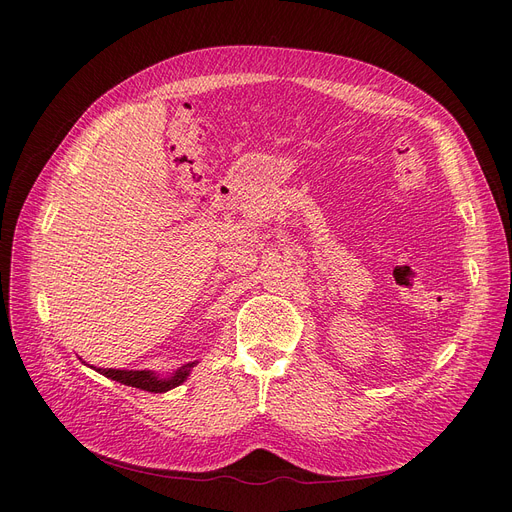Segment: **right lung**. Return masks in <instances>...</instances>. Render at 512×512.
Wrapping results in <instances>:
<instances>
[{
  "label": "right lung",
  "mask_w": 512,
  "mask_h": 512,
  "mask_svg": "<svg viewBox=\"0 0 512 512\" xmlns=\"http://www.w3.org/2000/svg\"><path fill=\"white\" fill-rule=\"evenodd\" d=\"M195 365L197 363L182 365L180 369H176L172 373V378H159L157 373L147 371V369L132 371V369H101L99 367L95 371H99L101 375H105V378L116 380V382H120L124 386H132V388H139V390H147V392H155L157 394V392H168V390L180 386L186 380V375L191 373V369Z\"/></svg>",
  "instance_id": "1"
}]
</instances>
